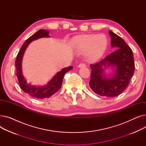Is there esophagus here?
<instances>
[{
	"label": "esophagus",
	"instance_id": "obj_1",
	"mask_svg": "<svg viewBox=\"0 0 146 146\" xmlns=\"http://www.w3.org/2000/svg\"><path fill=\"white\" fill-rule=\"evenodd\" d=\"M86 67V64L85 63H80L78 65V67Z\"/></svg>",
	"mask_w": 146,
	"mask_h": 146
}]
</instances>
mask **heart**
<instances>
[{
  "label": "heart",
  "mask_w": 146,
  "mask_h": 146,
  "mask_svg": "<svg viewBox=\"0 0 146 146\" xmlns=\"http://www.w3.org/2000/svg\"><path fill=\"white\" fill-rule=\"evenodd\" d=\"M108 40L105 34H88L76 38L73 40L74 48L80 52H88L90 58L97 60L105 52Z\"/></svg>",
  "instance_id": "1"
}]
</instances>
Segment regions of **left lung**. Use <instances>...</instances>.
Masks as SVG:
<instances>
[{
    "label": "left lung",
    "mask_w": 146,
    "mask_h": 146,
    "mask_svg": "<svg viewBox=\"0 0 146 146\" xmlns=\"http://www.w3.org/2000/svg\"><path fill=\"white\" fill-rule=\"evenodd\" d=\"M109 33L112 47L117 50L99 62L90 65L92 71L89 86L99 95L115 97L122 94L128 87L134 73L135 64L131 48L118 35L111 31ZM103 65L116 67L113 77L107 78L104 75Z\"/></svg>",
    "instance_id": "obj_1"
}]
</instances>
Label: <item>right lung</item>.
Segmentation results:
<instances>
[{
    "mask_svg": "<svg viewBox=\"0 0 146 146\" xmlns=\"http://www.w3.org/2000/svg\"><path fill=\"white\" fill-rule=\"evenodd\" d=\"M49 32L48 31L44 29H40L37 31L35 34L31 36L23 44L19 51L18 53L16 60H15V67L17 70V76L18 80L19 85L21 89L25 93L28 94L31 96L35 98L43 99L51 97L54 94H55L60 89L61 85H62L63 80L65 74L72 69V66H69L62 69L60 72H58L52 79L48 83L46 86H35L28 84L24 78V76L22 75L21 63L22 59L24 53L28 47L29 43L36 40L38 38L42 37H49Z\"/></svg>",
    "mask_w": 146,
    "mask_h": 146,
    "instance_id": "right-lung-1",
    "label": "right lung"
}]
</instances>
